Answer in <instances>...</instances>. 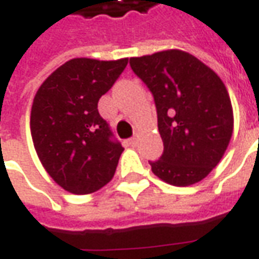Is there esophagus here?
Instances as JSON below:
<instances>
[{
  "label": "esophagus",
  "instance_id": "1",
  "mask_svg": "<svg viewBox=\"0 0 259 259\" xmlns=\"http://www.w3.org/2000/svg\"><path fill=\"white\" fill-rule=\"evenodd\" d=\"M130 144H131L133 147H135V145L138 144V134H135L133 138H130Z\"/></svg>",
  "mask_w": 259,
  "mask_h": 259
}]
</instances>
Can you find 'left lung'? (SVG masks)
<instances>
[{
	"instance_id": "left-lung-1",
	"label": "left lung",
	"mask_w": 259,
	"mask_h": 259,
	"mask_svg": "<svg viewBox=\"0 0 259 259\" xmlns=\"http://www.w3.org/2000/svg\"><path fill=\"white\" fill-rule=\"evenodd\" d=\"M133 72L152 93L163 141L152 172L174 186L204 179L220 162L233 135L227 89L210 67L178 49L131 58Z\"/></svg>"
}]
</instances>
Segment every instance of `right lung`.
I'll list each match as a JSON object with an SVG mask.
<instances>
[{"label":"right lung","instance_id":"right-lung-1","mask_svg":"<svg viewBox=\"0 0 259 259\" xmlns=\"http://www.w3.org/2000/svg\"><path fill=\"white\" fill-rule=\"evenodd\" d=\"M126 63V58L72 59L36 92L31 110L32 141L46 172L70 193H93L115 174L124 148L97 104Z\"/></svg>","mask_w":259,"mask_h":259}]
</instances>
